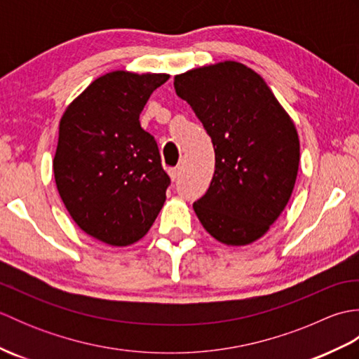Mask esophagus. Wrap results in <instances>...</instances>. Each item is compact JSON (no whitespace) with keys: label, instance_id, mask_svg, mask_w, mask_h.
Wrapping results in <instances>:
<instances>
[{"label":"esophagus","instance_id":"34e87169","mask_svg":"<svg viewBox=\"0 0 359 359\" xmlns=\"http://www.w3.org/2000/svg\"><path fill=\"white\" fill-rule=\"evenodd\" d=\"M168 172H170V177H171L172 180H175V179H179V175H180V172H182V168H180V166L170 168V170H168Z\"/></svg>","mask_w":359,"mask_h":359}]
</instances>
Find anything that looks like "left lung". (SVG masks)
I'll use <instances>...</instances> for the list:
<instances>
[{
	"label": "left lung",
	"mask_w": 359,
	"mask_h": 359,
	"mask_svg": "<svg viewBox=\"0 0 359 359\" xmlns=\"http://www.w3.org/2000/svg\"><path fill=\"white\" fill-rule=\"evenodd\" d=\"M215 147V175L193 208L212 238L247 245L269 231L292 196L299 139L261 75L224 62L175 75Z\"/></svg>",
	"instance_id": "8db88e82"
}]
</instances>
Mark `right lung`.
Here are the masks:
<instances>
[{
    "label": "right lung",
    "mask_w": 359,
    "mask_h": 359,
    "mask_svg": "<svg viewBox=\"0 0 359 359\" xmlns=\"http://www.w3.org/2000/svg\"><path fill=\"white\" fill-rule=\"evenodd\" d=\"M168 79L109 72L90 83L60 121L53 157L60 197L83 231L109 245L142 239L166 199L171 179L139 118Z\"/></svg>",
    "instance_id": "obj_1"
}]
</instances>
